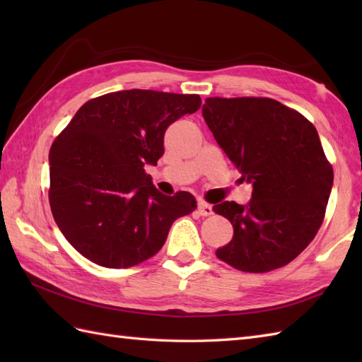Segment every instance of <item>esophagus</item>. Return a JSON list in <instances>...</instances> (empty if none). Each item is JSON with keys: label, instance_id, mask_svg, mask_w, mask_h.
Returning <instances> with one entry per match:
<instances>
[{"label": "esophagus", "instance_id": "obj_1", "mask_svg": "<svg viewBox=\"0 0 362 362\" xmlns=\"http://www.w3.org/2000/svg\"><path fill=\"white\" fill-rule=\"evenodd\" d=\"M197 213L201 214V216H210V214H213L211 205L206 204L205 201H199V204H197Z\"/></svg>", "mask_w": 362, "mask_h": 362}]
</instances>
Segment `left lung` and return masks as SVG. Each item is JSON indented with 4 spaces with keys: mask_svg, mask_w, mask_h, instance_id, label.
<instances>
[{
    "mask_svg": "<svg viewBox=\"0 0 362 362\" xmlns=\"http://www.w3.org/2000/svg\"><path fill=\"white\" fill-rule=\"evenodd\" d=\"M202 115L243 180L253 185L245 206H213L233 226L232 241L216 257L250 274L286 266L317 235L333 187L316 127L271 98H206Z\"/></svg>",
    "mask_w": 362,
    "mask_h": 362,
    "instance_id": "1",
    "label": "left lung"
}]
</instances>
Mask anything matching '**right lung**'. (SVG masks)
Wrapping results in <instances>:
<instances>
[{
	"instance_id": "add662e5",
	"label": "right lung",
	"mask_w": 362,
	"mask_h": 362,
	"mask_svg": "<svg viewBox=\"0 0 362 362\" xmlns=\"http://www.w3.org/2000/svg\"><path fill=\"white\" fill-rule=\"evenodd\" d=\"M199 95L122 90L90 99L49 151V205L66 241L93 263L126 269L163 247L194 196H165L146 165L163 156L166 129L199 110Z\"/></svg>"
}]
</instances>
